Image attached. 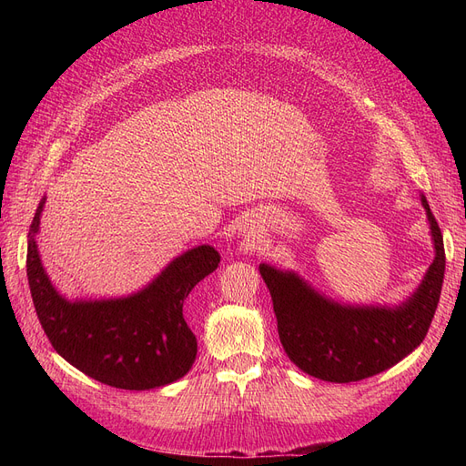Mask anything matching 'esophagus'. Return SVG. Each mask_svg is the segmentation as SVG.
<instances>
[{
	"label": "esophagus",
	"mask_w": 466,
	"mask_h": 466,
	"mask_svg": "<svg viewBox=\"0 0 466 466\" xmlns=\"http://www.w3.org/2000/svg\"><path fill=\"white\" fill-rule=\"evenodd\" d=\"M247 237H248V241H252V243H257V238H258L257 231H250Z\"/></svg>",
	"instance_id": "obj_1"
}]
</instances>
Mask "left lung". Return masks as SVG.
Returning <instances> with one entry per match:
<instances>
[{
	"label": "left lung",
	"mask_w": 466,
	"mask_h": 466,
	"mask_svg": "<svg viewBox=\"0 0 466 466\" xmlns=\"http://www.w3.org/2000/svg\"><path fill=\"white\" fill-rule=\"evenodd\" d=\"M435 258L418 289L399 307L340 305L324 298L295 272L260 264L272 295L279 342L307 375L351 383L392 368L424 340L440 303L445 248L426 196H421Z\"/></svg>",
	"instance_id": "8db88e82"
}]
</instances>
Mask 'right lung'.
<instances>
[{
  "label": "right lung",
  "instance_id": "right-lung-1",
  "mask_svg": "<svg viewBox=\"0 0 466 466\" xmlns=\"http://www.w3.org/2000/svg\"><path fill=\"white\" fill-rule=\"evenodd\" d=\"M45 200L31 223L26 276L54 350L79 371L116 389L149 390L185 377L198 351L185 303L194 286L216 270L219 252L209 245L190 248L128 298L67 301L50 284L35 241Z\"/></svg>",
  "mask_w": 466,
  "mask_h": 466
}]
</instances>
